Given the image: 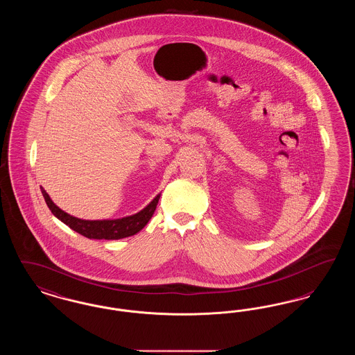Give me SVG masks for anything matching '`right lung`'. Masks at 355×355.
I'll return each instance as SVG.
<instances>
[{"mask_svg":"<svg viewBox=\"0 0 355 355\" xmlns=\"http://www.w3.org/2000/svg\"><path fill=\"white\" fill-rule=\"evenodd\" d=\"M41 191L48 207L58 220H62L65 225H68L70 229H73L78 234L90 239H121V238L135 236L138 232H141L152 218L161 196L158 194L145 209H142L141 211H138L133 216L123 217L119 220H86L76 218L68 213H65L57 205H54L49 194L42 187H41Z\"/></svg>","mask_w":355,"mask_h":355,"instance_id":"1","label":"right lung"}]
</instances>
